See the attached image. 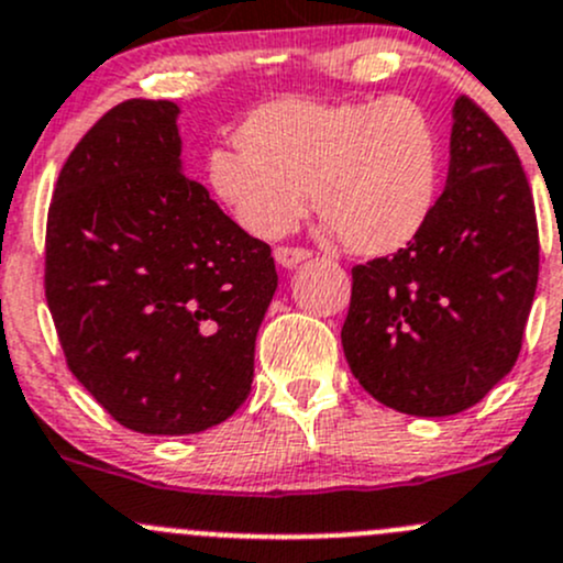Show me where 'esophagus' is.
<instances>
[{"label":"esophagus","mask_w":563,"mask_h":563,"mask_svg":"<svg viewBox=\"0 0 563 563\" xmlns=\"http://www.w3.org/2000/svg\"><path fill=\"white\" fill-rule=\"evenodd\" d=\"M305 258H310V251L307 247H291V245H280L275 251V262L280 266H286V269H294V266L305 262Z\"/></svg>","instance_id":"esophagus-1"}]
</instances>
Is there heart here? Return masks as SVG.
<instances>
[{
    "label": "heart",
    "mask_w": 563,
    "mask_h": 563,
    "mask_svg": "<svg viewBox=\"0 0 563 563\" xmlns=\"http://www.w3.org/2000/svg\"><path fill=\"white\" fill-rule=\"evenodd\" d=\"M207 156L210 191L247 232L280 236L307 212L347 253L386 258L421 236L440 197V134L416 99H280Z\"/></svg>",
    "instance_id": "obj_1"
}]
</instances>
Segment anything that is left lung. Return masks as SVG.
<instances>
[{
    "instance_id": "left-lung-1",
    "label": "left lung",
    "mask_w": 563,
    "mask_h": 563,
    "mask_svg": "<svg viewBox=\"0 0 563 563\" xmlns=\"http://www.w3.org/2000/svg\"><path fill=\"white\" fill-rule=\"evenodd\" d=\"M351 275L342 351L380 405L455 416L512 369L537 291L540 232L516 147L481 104L455 99L448 186L421 236Z\"/></svg>"
}]
</instances>
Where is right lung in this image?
<instances>
[{
	"label": "right lung",
	"mask_w": 563,
	"mask_h": 563,
	"mask_svg": "<svg viewBox=\"0 0 563 563\" xmlns=\"http://www.w3.org/2000/svg\"><path fill=\"white\" fill-rule=\"evenodd\" d=\"M177 104L129 99L69 153L45 299L69 372L140 434H197L247 399L277 288L266 242L180 173Z\"/></svg>",
	"instance_id": "add662e5"
}]
</instances>
